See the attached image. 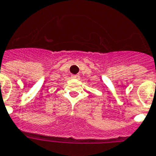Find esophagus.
<instances>
[{
  "label": "esophagus",
  "mask_w": 156,
  "mask_h": 156,
  "mask_svg": "<svg viewBox=\"0 0 156 156\" xmlns=\"http://www.w3.org/2000/svg\"><path fill=\"white\" fill-rule=\"evenodd\" d=\"M72 78H79V75H78V74H76V75H72Z\"/></svg>",
  "instance_id": "obj_1"
}]
</instances>
